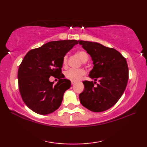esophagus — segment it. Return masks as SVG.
Returning a JSON list of instances; mask_svg holds the SVG:
<instances>
[{"instance_id": "1", "label": "esophagus", "mask_w": 147, "mask_h": 147, "mask_svg": "<svg viewBox=\"0 0 147 147\" xmlns=\"http://www.w3.org/2000/svg\"><path fill=\"white\" fill-rule=\"evenodd\" d=\"M76 83V82H74V81H71V84L72 85H73V84H74Z\"/></svg>"}]
</instances>
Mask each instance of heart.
I'll use <instances>...</instances> for the list:
<instances>
[{"label":"heart","mask_w":147,"mask_h":147,"mask_svg":"<svg viewBox=\"0 0 147 147\" xmlns=\"http://www.w3.org/2000/svg\"><path fill=\"white\" fill-rule=\"evenodd\" d=\"M77 55L79 56L80 59L83 62H85L88 59V55L87 53L83 50H80L77 52ZM67 55H65L64 56L63 59H62V64L63 65H65L67 64ZM85 74V71L83 69H76L71 68L68 69L67 71H65V76L67 79L70 80L71 81H76L79 80Z\"/></svg>","instance_id":"obj_1"}]
</instances>
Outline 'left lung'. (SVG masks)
Returning <instances> with one entry per match:
<instances>
[{"label":"left lung","instance_id":"left-lung-1","mask_svg":"<svg viewBox=\"0 0 147 147\" xmlns=\"http://www.w3.org/2000/svg\"><path fill=\"white\" fill-rule=\"evenodd\" d=\"M80 45L91 56L93 67L89 76L100 82L84 81L83 92L79 95L83 106L100 112L110 109L123 95L128 80L126 59L119 52L96 42L78 40Z\"/></svg>","mask_w":147,"mask_h":147}]
</instances>
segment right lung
<instances>
[{"label": "right lung", "instance_id": "1", "mask_svg": "<svg viewBox=\"0 0 147 147\" xmlns=\"http://www.w3.org/2000/svg\"><path fill=\"white\" fill-rule=\"evenodd\" d=\"M76 40L50 42L27 53L18 69L19 90L28 107L37 114L52 113L60 107L71 82L62 74L64 56L78 44ZM51 76L60 79L55 86Z\"/></svg>", "mask_w": 147, "mask_h": 147}]
</instances>
